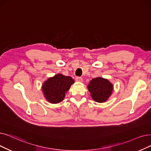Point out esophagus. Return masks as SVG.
Here are the masks:
<instances>
[{
  "instance_id": "34e87169",
  "label": "esophagus",
  "mask_w": 151,
  "mask_h": 151,
  "mask_svg": "<svg viewBox=\"0 0 151 151\" xmlns=\"http://www.w3.org/2000/svg\"><path fill=\"white\" fill-rule=\"evenodd\" d=\"M76 81L77 82H82L83 79H82V77H77L76 78Z\"/></svg>"
}]
</instances>
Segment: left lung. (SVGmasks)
<instances>
[{"label":"left lung","mask_w":151,"mask_h":151,"mask_svg":"<svg viewBox=\"0 0 151 151\" xmlns=\"http://www.w3.org/2000/svg\"><path fill=\"white\" fill-rule=\"evenodd\" d=\"M87 88L93 100L99 103H103L111 95L113 86L108 79L96 77L90 82Z\"/></svg>","instance_id":"8db88e82"}]
</instances>
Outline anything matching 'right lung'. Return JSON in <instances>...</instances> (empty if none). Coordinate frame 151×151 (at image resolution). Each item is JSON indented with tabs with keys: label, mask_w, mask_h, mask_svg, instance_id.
<instances>
[{
	"label": "right lung",
	"mask_w": 151,
	"mask_h": 151,
	"mask_svg": "<svg viewBox=\"0 0 151 151\" xmlns=\"http://www.w3.org/2000/svg\"><path fill=\"white\" fill-rule=\"evenodd\" d=\"M74 81L70 76L58 74L45 81L42 90L46 99L51 104H58L62 101L65 93L69 90Z\"/></svg>",
	"instance_id": "obj_1"
}]
</instances>
